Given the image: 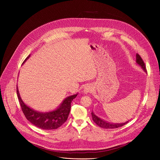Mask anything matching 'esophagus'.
Segmentation results:
<instances>
[{
    "label": "esophagus",
    "instance_id": "esophagus-1",
    "mask_svg": "<svg viewBox=\"0 0 160 160\" xmlns=\"http://www.w3.org/2000/svg\"><path fill=\"white\" fill-rule=\"evenodd\" d=\"M92 87H91L90 85H87L84 87L83 92L85 94H88L92 92Z\"/></svg>",
    "mask_w": 160,
    "mask_h": 160
}]
</instances>
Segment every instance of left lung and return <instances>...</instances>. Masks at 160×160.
<instances>
[{
    "label": "left lung",
    "mask_w": 160,
    "mask_h": 160,
    "mask_svg": "<svg viewBox=\"0 0 160 160\" xmlns=\"http://www.w3.org/2000/svg\"><path fill=\"white\" fill-rule=\"evenodd\" d=\"M136 62L142 68V69L145 72H147L145 64H144L142 59L140 56V55H139L138 54H136ZM91 115H92V120L96 123V124L98 125L99 127L103 128H117L121 127L123 126L124 125H125L130 121V120H128L125 123H113L106 122V121L99 118L98 117H97L95 115L93 111H92V112H91Z\"/></svg>",
    "instance_id": "obj_1"
}]
</instances>
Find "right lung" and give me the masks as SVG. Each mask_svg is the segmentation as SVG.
<instances>
[{
  "instance_id": "1",
  "label": "right lung",
  "mask_w": 160,
  "mask_h": 160,
  "mask_svg": "<svg viewBox=\"0 0 160 160\" xmlns=\"http://www.w3.org/2000/svg\"><path fill=\"white\" fill-rule=\"evenodd\" d=\"M29 55L24 61L23 63L30 58ZM17 95L22 112L26 118L35 126L43 130H54L60 127L68 119L71 109V103L72 101L77 96L78 94L67 97L61 104V105L55 110L49 112L37 111L27 105L22 101L18 87Z\"/></svg>"
}]
</instances>
